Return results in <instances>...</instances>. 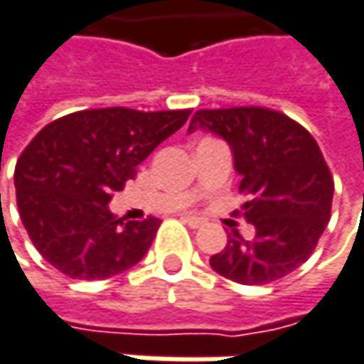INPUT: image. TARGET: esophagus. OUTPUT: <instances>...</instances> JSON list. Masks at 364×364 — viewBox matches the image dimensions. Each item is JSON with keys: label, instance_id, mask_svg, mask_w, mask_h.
Instances as JSON below:
<instances>
[{"label": "esophagus", "instance_id": "34e87169", "mask_svg": "<svg viewBox=\"0 0 364 364\" xmlns=\"http://www.w3.org/2000/svg\"><path fill=\"white\" fill-rule=\"evenodd\" d=\"M182 220H184L191 228H199V226H203V218H197V215H182Z\"/></svg>", "mask_w": 364, "mask_h": 364}]
</instances>
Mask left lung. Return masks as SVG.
<instances>
[{
	"instance_id": "left-lung-1",
	"label": "left lung",
	"mask_w": 364,
	"mask_h": 364,
	"mask_svg": "<svg viewBox=\"0 0 364 364\" xmlns=\"http://www.w3.org/2000/svg\"><path fill=\"white\" fill-rule=\"evenodd\" d=\"M203 129L232 151L239 193L255 237L232 230L211 268L241 285H266L299 268L314 251L331 215L333 178L316 140L287 114L262 107L197 111L188 134Z\"/></svg>"
}]
</instances>
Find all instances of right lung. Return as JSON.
Returning <instances> with one entry per match:
<instances>
[{"instance_id": "1", "label": "right lung", "mask_w": 364, "mask_h": 364, "mask_svg": "<svg viewBox=\"0 0 364 364\" xmlns=\"http://www.w3.org/2000/svg\"><path fill=\"white\" fill-rule=\"evenodd\" d=\"M188 114L123 107L79 111L52 121L33 138L16 163V203L33 245L56 270L98 281L146 255L159 220L123 222L109 203Z\"/></svg>"}]
</instances>
